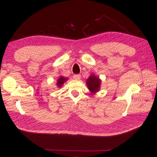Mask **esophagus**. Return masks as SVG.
<instances>
[{
	"instance_id": "esophagus-1",
	"label": "esophagus",
	"mask_w": 157,
	"mask_h": 157,
	"mask_svg": "<svg viewBox=\"0 0 157 157\" xmlns=\"http://www.w3.org/2000/svg\"><path fill=\"white\" fill-rule=\"evenodd\" d=\"M80 75H78V74H75L73 75V78L75 79V80H79L80 78Z\"/></svg>"
}]
</instances>
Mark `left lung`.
I'll return each instance as SVG.
<instances>
[{
	"label": "left lung",
	"mask_w": 157,
	"mask_h": 157,
	"mask_svg": "<svg viewBox=\"0 0 157 157\" xmlns=\"http://www.w3.org/2000/svg\"><path fill=\"white\" fill-rule=\"evenodd\" d=\"M100 83L101 81L99 78L93 75L90 76L86 82L88 88L92 93H95L98 91L99 86H100Z\"/></svg>",
	"instance_id": "8db88e82"
}]
</instances>
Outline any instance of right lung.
I'll use <instances>...</instances> for the list:
<instances>
[{
    "mask_svg": "<svg viewBox=\"0 0 157 157\" xmlns=\"http://www.w3.org/2000/svg\"><path fill=\"white\" fill-rule=\"evenodd\" d=\"M66 80H67V78H64L63 77H61L58 80V83H57V85H58V87H61L63 85V84L64 83V82L66 81Z\"/></svg>",
    "mask_w": 157,
    "mask_h": 157,
    "instance_id": "1",
    "label": "right lung"
}]
</instances>
